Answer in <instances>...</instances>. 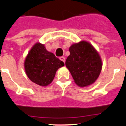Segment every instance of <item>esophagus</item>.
<instances>
[{
    "instance_id": "obj_1",
    "label": "esophagus",
    "mask_w": 126,
    "mask_h": 126,
    "mask_svg": "<svg viewBox=\"0 0 126 126\" xmlns=\"http://www.w3.org/2000/svg\"><path fill=\"white\" fill-rule=\"evenodd\" d=\"M59 59H60L61 61H63V63H65V57H59Z\"/></svg>"
}]
</instances>
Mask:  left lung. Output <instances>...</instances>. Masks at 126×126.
Segmentation results:
<instances>
[{
	"label": "left lung",
	"instance_id": "obj_1",
	"mask_svg": "<svg viewBox=\"0 0 126 126\" xmlns=\"http://www.w3.org/2000/svg\"><path fill=\"white\" fill-rule=\"evenodd\" d=\"M70 55L65 65L75 82L80 87L94 84L102 69V61L98 51L87 41L82 40L69 47Z\"/></svg>",
	"mask_w": 126,
	"mask_h": 126
}]
</instances>
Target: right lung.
Wrapping results in <instances>:
<instances>
[{"label":"right lung","instance_id":"1","mask_svg":"<svg viewBox=\"0 0 126 126\" xmlns=\"http://www.w3.org/2000/svg\"><path fill=\"white\" fill-rule=\"evenodd\" d=\"M64 65L63 61L47 51L45 46L39 42L31 47L24 62L25 71L29 79L41 86L51 84L56 71Z\"/></svg>","mask_w":126,"mask_h":126}]
</instances>
